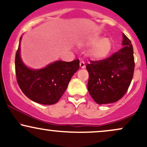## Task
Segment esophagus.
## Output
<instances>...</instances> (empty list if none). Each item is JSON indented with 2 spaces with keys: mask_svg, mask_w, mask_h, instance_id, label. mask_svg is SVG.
Wrapping results in <instances>:
<instances>
[{
  "mask_svg": "<svg viewBox=\"0 0 147 147\" xmlns=\"http://www.w3.org/2000/svg\"><path fill=\"white\" fill-rule=\"evenodd\" d=\"M79 66H80V68H86L85 63L82 61H80V63H79Z\"/></svg>",
  "mask_w": 147,
  "mask_h": 147,
  "instance_id": "esophagus-1",
  "label": "esophagus"
}]
</instances>
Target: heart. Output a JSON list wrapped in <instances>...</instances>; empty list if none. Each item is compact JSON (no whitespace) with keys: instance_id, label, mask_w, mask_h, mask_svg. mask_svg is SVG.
I'll list each match as a JSON object with an SVG mask.
<instances>
[{"instance_id":"b5f03b06","label":"heart","mask_w":147,"mask_h":147,"mask_svg":"<svg viewBox=\"0 0 147 147\" xmlns=\"http://www.w3.org/2000/svg\"><path fill=\"white\" fill-rule=\"evenodd\" d=\"M93 35L84 41L86 46H90L88 50V55L95 61H102L107 58L113 48V42L110 37H102Z\"/></svg>"}]
</instances>
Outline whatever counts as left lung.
I'll use <instances>...</instances> for the list:
<instances>
[{
    "instance_id": "left-lung-1",
    "label": "left lung",
    "mask_w": 147,
    "mask_h": 147,
    "mask_svg": "<svg viewBox=\"0 0 147 147\" xmlns=\"http://www.w3.org/2000/svg\"><path fill=\"white\" fill-rule=\"evenodd\" d=\"M124 47L102 61H90L88 90L98 104L116 102L125 95L132 81L135 68L133 45L122 34Z\"/></svg>"
}]
</instances>
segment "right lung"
<instances>
[{
    "label": "right lung",
    "mask_w": 147,
    "mask_h": 147,
    "mask_svg": "<svg viewBox=\"0 0 147 147\" xmlns=\"http://www.w3.org/2000/svg\"><path fill=\"white\" fill-rule=\"evenodd\" d=\"M20 38L15 57V70L18 86L28 98L38 104H56L67 89L72 75L78 70L79 60L57 61L38 70L29 68L20 55Z\"/></svg>",
    "instance_id": "1"
}]
</instances>
